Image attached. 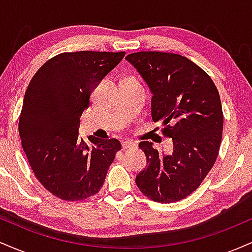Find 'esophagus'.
<instances>
[{
	"label": "esophagus",
	"instance_id": "esophagus-1",
	"mask_svg": "<svg viewBox=\"0 0 252 252\" xmlns=\"http://www.w3.org/2000/svg\"><path fill=\"white\" fill-rule=\"evenodd\" d=\"M136 147V143L132 142V141H124L122 142V148L126 150V149H130V148H135Z\"/></svg>",
	"mask_w": 252,
	"mask_h": 252
}]
</instances>
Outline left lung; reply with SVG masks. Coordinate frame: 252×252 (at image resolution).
Returning <instances> with one entry per match:
<instances>
[{"label":"left lung","mask_w":252,"mask_h":252,"mask_svg":"<svg viewBox=\"0 0 252 252\" xmlns=\"http://www.w3.org/2000/svg\"><path fill=\"white\" fill-rule=\"evenodd\" d=\"M126 59L153 92V121H162L163 136L173 141L168 155L148 141L138 144L148 167L136 185L153 201H179L200 186L218 158L224 122L219 92L206 72L180 54L136 52Z\"/></svg>","instance_id":"8db88e82"}]
</instances>
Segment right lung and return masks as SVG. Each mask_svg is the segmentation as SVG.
Returning <instances> with one entry per match:
<instances>
[{
  "instance_id": "add662e5",
  "label": "right lung",
  "mask_w": 252,
  "mask_h": 252,
  "mask_svg": "<svg viewBox=\"0 0 252 252\" xmlns=\"http://www.w3.org/2000/svg\"><path fill=\"white\" fill-rule=\"evenodd\" d=\"M126 52H65L47 60L26 90L19 120L21 144L34 175L65 201L85 200L102 189L121 150L116 138L89 136L78 128L91 94Z\"/></svg>"
}]
</instances>
